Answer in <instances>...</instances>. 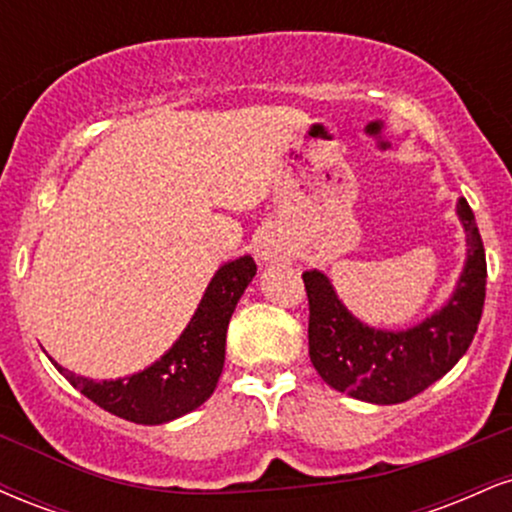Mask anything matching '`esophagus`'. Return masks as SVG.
<instances>
[{
	"mask_svg": "<svg viewBox=\"0 0 512 512\" xmlns=\"http://www.w3.org/2000/svg\"><path fill=\"white\" fill-rule=\"evenodd\" d=\"M257 257L262 262H286L291 260V245L286 240L276 238V236H264L260 243H257Z\"/></svg>",
	"mask_w": 512,
	"mask_h": 512,
	"instance_id": "34e87169",
	"label": "esophagus"
}]
</instances>
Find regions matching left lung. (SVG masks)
<instances>
[{
  "instance_id": "1",
  "label": "left lung",
  "mask_w": 512,
  "mask_h": 512,
  "mask_svg": "<svg viewBox=\"0 0 512 512\" xmlns=\"http://www.w3.org/2000/svg\"><path fill=\"white\" fill-rule=\"evenodd\" d=\"M467 260L455 291L424 322L409 330H378L349 313L330 276L303 272L308 291L310 361L334 390L370 404L407 402L443 378L467 354L486 298V255L467 199H457Z\"/></svg>"
}]
</instances>
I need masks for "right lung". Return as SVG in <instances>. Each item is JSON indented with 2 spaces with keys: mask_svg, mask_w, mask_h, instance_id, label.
<instances>
[{
  "mask_svg": "<svg viewBox=\"0 0 512 512\" xmlns=\"http://www.w3.org/2000/svg\"><path fill=\"white\" fill-rule=\"evenodd\" d=\"M255 274L257 264L250 255L221 264L175 344L129 378L96 383L50 361L81 395L120 419L144 426L180 419L214 395L226 358L228 322Z\"/></svg>",
  "mask_w": 512,
  "mask_h": 512,
  "instance_id": "right-lung-1",
  "label": "right lung"
}]
</instances>
